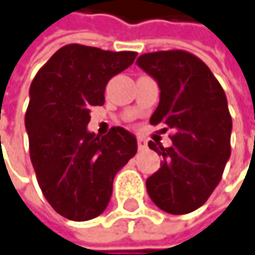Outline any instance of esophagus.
<instances>
[{
    "label": "esophagus",
    "mask_w": 255,
    "mask_h": 255,
    "mask_svg": "<svg viewBox=\"0 0 255 255\" xmlns=\"http://www.w3.org/2000/svg\"><path fill=\"white\" fill-rule=\"evenodd\" d=\"M137 147H138V150H144V149L147 147L146 140H144V138H138V140H137Z\"/></svg>",
    "instance_id": "1"
}]
</instances>
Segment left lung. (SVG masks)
Returning a JSON list of instances; mask_svg holds the SVG:
<instances>
[{
  "mask_svg": "<svg viewBox=\"0 0 255 255\" xmlns=\"http://www.w3.org/2000/svg\"><path fill=\"white\" fill-rule=\"evenodd\" d=\"M137 65L160 87L150 124L174 129L171 147L149 141L163 162L147 178V193L166 213H191L215 191L231 156L232 118L226 95L210 68L182 49L143 54Z\"/></svg>",
  "mask_w": 255,
  "mask_h": 255,
  "instance_id": "8db88e82",
  "label": "left lung"
}]
</instances>
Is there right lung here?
I'll list each match as a JSON object with an SVG mask.
<instances>
[{
	"mask_svg": "<svg viewBox=\"0 0 255 255\" xmlns=\"http://www.w3.org/2000/svg\"><path fill=\"white\" fill-rule=\"evenodd\" d=\"M137 52H112L70 43L49 58L30 84L24 123L37 184L61 216L98 218L112 196L117 172L137 153L123 127L99 137L89 132L90 108L105 102V87L128 68Z\"/></svg>",
	"mask_w": 255,
	"mask_h": 255,
	"instance_id": "add662e5",
	"label": "right lung"
}]
</instances>
